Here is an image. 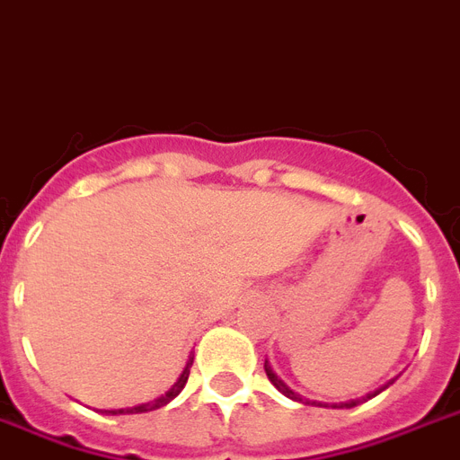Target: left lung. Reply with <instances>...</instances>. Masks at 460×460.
Returning <instances> with one entry per match:
<instances>
[{"label": "left lung", "mask_w": 460, "mask_h": 460, "mask_svg": "<svg viewBox=\"0 0 460 460\" xmlns=\"http://www.w3.org/2000/svg\"><path fill=\"white\" fill-rule=\"evenodd\" d=\"M264 371H267V378L271 380V385H274L276 390L281 392V394H286V397H288V399H295V402H305V399H302L300 394H297V392L290 390V387L286 385V383H283V380L279 378V376H276L274 371H271V366H269V361H264ZM390 385H392V380H390V383H385V385H383V387H378V390H373V392H368V394H364V397L349 399V402H342V404H333V406H335V409H352V406L364 404V402L373 399V397H376V394H380V392L385 390V387H390ZM305 404H309V402H305ZM312 404H316V402H312ZM316 406H323V404H316Z\"/></svg>", "instance_id": "8db88e82"}]
</instances>
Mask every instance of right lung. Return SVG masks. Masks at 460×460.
Instances as JSON below:
<instances>
[{
  "label": "right lung",
  "mask_w": 460,
  "mask_h": 460,
  "mask_svg": "<svg viewBox=\"0 0 460 460\" xmlns=\"http://www.w3.org/2000/svg\"><path fill=\"white\" fill-rule=\"evenodd\" d=\"M191 364H193V357H189V361H186L184 371H181V376L177 378V383H174V385H172L163 397L153 399V402H146V404L132 406V409H115V411H106V413H111V416H118V413H146V411H155V409H160V406L170 404L172 399L184 390L186 380H189V373H191Z\"/></svg>",
  "instance_id": "1"
}]
</instances>
